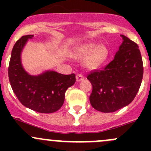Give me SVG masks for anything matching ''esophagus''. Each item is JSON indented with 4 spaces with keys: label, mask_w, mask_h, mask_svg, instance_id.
I'll return each mask as SVG.
<instances>
[{
    "label": "esophagus",
    "mask_w": 151,
    "mask_h": 151,
    "mask_svg": "<svg viewBox=\"0 0 151 151\" xmlns=\"http://www.w3.org/2000/svg\"><path fill=\"white\" fill-rule=\"evenodd\" d=\"M83 80H84V77H83V74H77V76H76V80H77V82H80Z\"/></svg>",
    "instance_id": "obj_1"
}]
</instances>
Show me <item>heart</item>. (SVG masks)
<instances>
[{
	"label": "heart",
	"instance_id": "obj_1",
	"mask_svg": "<svg viewBox=\"0 0 151 151\" xmlns=\"http://www.w3.org/2000/svg\"><path fill=\"white\" fill-rule=\"evenodd\" d=\"M109 56V50L105 45L88 43L77 50L74 58L85 59V66L88 69H96L104 63Z\"/></svg>",
	"mask_w": 151,
	"mask_h": 151
}]
</instances>
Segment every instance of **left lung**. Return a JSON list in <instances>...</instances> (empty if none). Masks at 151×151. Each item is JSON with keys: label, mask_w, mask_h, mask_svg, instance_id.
I'll use <instances>...</instances> for the list:
<instances>
[{"label": "left lung", "mask_w": 151, "mask_h": 151, "mask_svg": "<svg viewBox=\"0 0 151 151\" xmlns=\"http://www.w3.org/2000/svg\"><path fill=\"white\" fill-rule=\"evenodd\" d=\"M123 43L115 58L104 69L94 70L87 79L93 86L91 106L101 112H113L130 104L136 96L143 77L139 47L121 35Z\"/></svg>", "instance_id": "obj_1"}]
</instances>
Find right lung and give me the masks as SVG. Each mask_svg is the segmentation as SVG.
Instances as JSON below:
<instances>
[{"mask_svg":"<svg viewBox=\"0 0 151 151\" xmlns=\"http://www.w3.org/2000/svg\"><path fill=\"white\" fill-rule=\"evenodd\" d=\"M33 35L23 36L15 43L9 65V79L12 90L21 104L40 113L58 110L65 99V93L75 83V74H62L47 71L38 76L30 75L21 63V52Z\"/></svg>","mask_w":151,"mask_h":151,"instance_id":"right-lung-1","label":"right lung"}]
</instances>
